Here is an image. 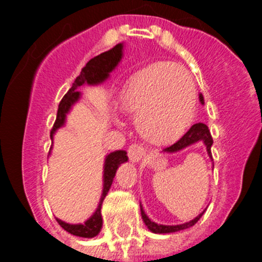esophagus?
I'll return each mask as SVG.
<instances>
[{"mask_svg":"<svg viewBox=\"0 0 262 262\" xmlns=\"http://www.w3.org/2000/svg\"><path fill=\"white\" fill-rule=\"evenodd\" d=\"M146 155V150L139 144H132L128 149V157L132 162L138 163L141 162V160L143 158V156Z\"/></svg>","mask_w":262,"mask_h":262,"instance_id":"1","label":"esophagus"}]
</instances>
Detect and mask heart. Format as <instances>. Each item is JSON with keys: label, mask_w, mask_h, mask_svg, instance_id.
Segmentation results:
<instances>
[{"label": "heart", "mask_w": 262, "mask_h": 262, "mask_svg": "<svg viewBox=\"0 0 262 262\" xmlns=\"http://www.w3.org/2000/svg\"><path fill=\"white\" fill-rule=\"evenodd\" d=\"M119 109L137 120L143 139L168 146L191 125L196 107V89L181 66L161 62L132 76L119 96Z\"/></svg>", "instance_id": "1"}]
</instances>
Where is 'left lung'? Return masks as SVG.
Here are the masks:
<instances>
[{
    "label": "left lung",
    "instance_id": "obj_1",
    "mask_svg": "<svg viewBox=\"0 0 262 262\" xmlns=\"http://www.w3.org/2000/svg\"><path fill=\"white\" fill-rule=\"evenodd\" d=\"M199 100L202 104H204V97H203L202 94L199 95ZM196 142H202V143L205 144L208 155H209V157L212 158V150H210V148H212V144H213L212 134H210L208 126L203 123L194 124V125H192L191 128H190L189 130H187L186 133H185L184 136H182L181 138L176 142V143H173L172 146L165 148L162 152H167V153L179 152V150L191 146V144L196 143ZM204 212L200 213L199 215H198L196 218L192 219V221L186 222V223H184V224H178V226H163V224H157V223H155V222L150 221V219L147 216V214L144 213L143 208H142V205H141V214H142V218H143V222L146 223L147 228L149 229L150 232H153V233H173V232L190 228V227L194 226V224L196 223L200 218H202V215L204 214Z\"/></svg>",
    "mask_w": 262,
    "mask_h": 262
}]
</instances>
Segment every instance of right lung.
I'll list each match as a JSON object with an SVG mask.
<instances>
[{
  "instance_id": "obj_1",
  "label": "right lung",
  "mask_w": 262,
  "mask_h": 262,
  "mask_svg": "<svg viewBox=\"0 0 262 262\" xmlns=\"http://www.w3.org/2000/svg\"><path fill=\"white\" fill-rule=\"evenodd\" d=\"M121 57H123V43L116 44L113 49L96 55V57L92 58L91 60H89L87 64L82 68L80 76L76 78L72 87L68 90L67 94L63 96L62 101L59 102L57 119H55L54 125H53L52 130H50V139H52V141L55 132H57L60 126L64 125L66 116H67L68 112H70L71 107H72V105L80 100L81 92L77 91L78 87L84 83L99 84L105 80H107L110 72H112L113 70H115L116 66L119 64ZM50 149H52V147H50ZM126 161H128V156H126L125 150H115V152H112L110 155L106 156L104 163V189H102L99 207H97L95 213L92 214L83 224H70L57 218V222L64 231L73 234V236L84 237V238H92V237L97 236V234L100 233L102 227V202H104L105 196L107 195V191L110 190V186H112L113 180H114L115 178L116 170H118V167L121 163L126 162Z\"/></svg>"
}]
</instances>
